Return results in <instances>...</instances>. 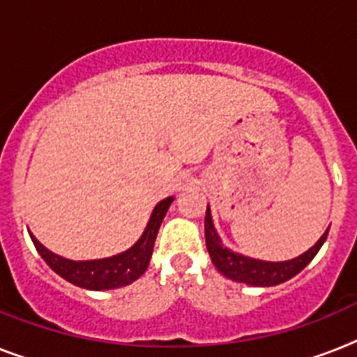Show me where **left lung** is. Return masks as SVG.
<instances>
[{
  "instance_id": "1",
  "label": "left lung",
  "mask_w": 357,
  "mask_h": 357,
  "mask_svg": "<svg viewBox=\"0 0 357 357\" xmlns=\"http://www.w3.org/2000/svg\"><path fill=\"white\" fill-rule=\"evenodd\" d=\"M204 234L206 248H208V253H210L211 263L215 264V268L225 278L237 282H246L250 287H275V284H281V282L297 275L306 264L310 263L312 259L316 257V253L319 252V248L326 241L328 229L321 235L319 241L310 250H306L299 257L290 259V261H279V263L246 257V255H241V253L226 248L213 226L210 206L206 210Z\"/></svg>"
}]
</instances>
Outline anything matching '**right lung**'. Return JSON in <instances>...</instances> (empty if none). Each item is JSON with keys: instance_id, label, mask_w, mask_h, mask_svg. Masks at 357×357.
<instances>
[{"instance_id": "right-lung-1", "label": "right lung", "mask_w": 357, "mask_h": 357, "mask_svg": "<svg viewBox=\"0 0 357 357\" xmlns=\"http://www.w3.org/2000/svg\"><path fill=\"white\" fill-rule=\"evenodd\" d=\"M172 202L173 197L160 200L155 206L140 238L132 244L131 248L122 253H116L113 257L94 259V261H70V259L56 255L51 250H47L31 231L29 234H31L38 253L60 278L73 282L76 287L85 288V290H113V288L128 287L146 272L147 266H149V259L153 255V246H155L158 228H160L162 220L166 217Z\"/></svg>"}]
</instances>
